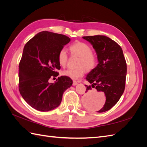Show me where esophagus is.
<instances>
[{
  "instance_id": "esophagus-1",
  "label": "esophagus",
  "mask_w": 147,
  "mask_h": 147,
  "mask_svg": "<svg viewBox=\"0 0 147 147\" xmlns=\"http://www.w3.org/2000/svg\"><path fill=\"white\" fill-rule=\"evenodd\" d=\"M78 84V83H77V82H76V81H75V80H74L73 81V86H76L77 84Z\"/></svg>"
}]
</instances>
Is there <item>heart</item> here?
<instances>
[{
    "mask_svg": "<svg viewBox=\"0 0 147 147\" xmlns=\"http://www.w3.org/2000/svg\"><path fill=\"white\" fill-rule=\"evenodd\" d=\"M69 49L71 54L80 57L77 65L78 68L64 70L62 71V75L71 79L77 80L83 76L85 70L90 72L95 69L97 64V57L92 53L91 47L87 43L82 42H75ZM57 59L61 66H65L67 63L68 55L64 48H61L59 51Z\"/></svg>",
    "mask_w": 147,
    "mask_h": 147,
    "instance_id": "heart-1",
    "label": "heart"
}]
</instances>
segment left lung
I'll list each match as a JSON object with an SVG mask.
<instances>
[{"label": "left lung", "instance_id": "obj_1", "mask_svg": "<svg viewBox=\"0 0 147 147\" xmlns=\"http://www.w3.org/2000/svg\"><path fill=\"white\" fill-rule=\"evenodd\" d=\"M83 38L92 45L98 61L95 69L86 77L92 85H85L86 94L83 97V103L86 107H92L94 92H104L106 97L105 104L97 112H105L113 107L123 94L127 72L126 60L121 47L109 37L94 35ZM92 87L95 88L94 90Z\"/></svg>", "mask_w": 147, "mask_h": 147}]
</instances>
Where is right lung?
Wrapping results in <instances>:
<instances>
[{"label":"right lung","instance_id":"1","mask_svg":"<svg viewBox=\"0 0 147 147\" xmlns=\"http://www.w3.org/2000/svg\"><path fill=\"white\" fill-rule=\"evenodd\" d=\"M70 38L63 34L42 31L25 45L19 64V90L32 108L48 112L58 107L64 92L72 85L69 77L61 76L54 83L51 77L58 76L59 51Z\"/></svg>","mask_w":147,"mask_h":147}]
</instances>
